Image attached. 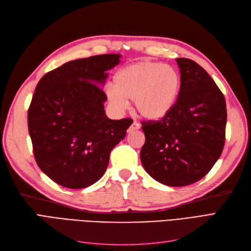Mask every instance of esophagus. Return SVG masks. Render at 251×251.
<instances>
[{
	"label": "esophagus",
	"instance_id": "34e87169",
	"mask_svg": "<svg viewBox=\"0 0 251 251\" xmlns=\"http://www.w3.org/2000/svg\"><path fill=\"white\" fill-rule=\"evenodd\" d=\"M139 128H140V125L138 123H136V121H134V123L132 124V126L128 127L127 133H132L134 131H137V130H139Z\"/></svg>",
	"mask_w": 251,
	"mask_h": 251
}]
</instances>
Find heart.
Masks as SVG:
<instances>
[{
	"instance_id": "b5f03b06",
	"label": "heart",
	"mask_w": 251,
	"mask_h": 251,
	"mask_svg": "<svg viewBox=\"0 0 251 251\" xmlns=\"http://www.w3.org/2000/svg\"><path fill=\"white\" fill-rule=\"evenodd\" d=\"M181 89L179 72L161 63L140 60L127 65L114 76L105 95L112 107L123 111L127 100H134L139 115L149 120L161 119L173 110Z\"/></svg>"
}]
</instances>
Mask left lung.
I'll list each match as a JSON object with an SVG mask.
<instances>
[{
  "instance_id": "obj_1",
  "label": "left lung",
  "mask_w": 251,
  "mask_h": 251,
  "mask_svg": "<svg viewBox=\"0 0 251 251\" xmlns=\"http://www.w3.org/2000/svg\"><path fill=\"white\" fill-rule=\"evenodd\" d=\"M181 89L173 110L160 120L142 121L144 170L169 186L202 179L224 148L226 102L209 74L196 62L177 58Z\"/></svg>"
}]
</instances>
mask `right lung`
<instances>
[{"label": "right lung", "mask_w": 251, "mask_h": 251, "mask_svg": "<svg viewBox=\"0 0 251 251\" xmlns=\"http://www.w3.org/2000/svg\"><path fill=\"white\" fill-rule=\"evenodd\" d=\"M120 54L68 62L46 73L28 109V130L35 161L55 183L83 188L100 180L113 148L125 138L131 118L109 119L100 87Z\"/></svg>", "instance_id": "obj_1"}]
</instances>
